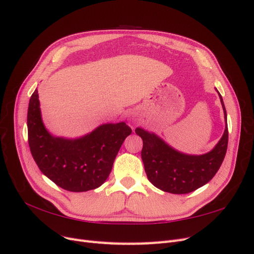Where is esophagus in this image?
I'll return each mask as SVG.
<instances>
[{"label":"esophagus","mask_w":254,"mask_h":254,"mask_svg":"<svg viewBox=\"0 0 254 254\" xmlns=\"http://www.w3.org/2000/svg\"><path fill=\"white\" fill-rule=\"evenodd\" d=\"M129 123L131 124L132 126H134L136 123H137V119L134 117V115H130L129 117Z\"/></svg>","instance_id":"34e87169"}]
</instances>
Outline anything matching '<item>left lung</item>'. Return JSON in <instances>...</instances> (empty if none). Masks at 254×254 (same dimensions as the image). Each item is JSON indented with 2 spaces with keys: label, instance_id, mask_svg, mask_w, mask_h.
Masks as SVG:
<instances>
[{
  "label": "left lung",
  "instance_id": "1",
  "mask_svg": "<svg viewBox=\"0 0 254 254\" xmlns=\"http://www.w3.org/2000/svg\"><path fill=\"white\" fill-rule=\"evenodd\" d=\"M217 93L225 114V131L215 147L203 155L181 152L156 133L135 128V133L143 140L141 156L146 175L159 190L172 194H188L203 187L219 170L228 147V124L224 101L218 91Z\"/></svg>",
  "mask_w": 254,
  "mask_h": 254
}]
</instances>
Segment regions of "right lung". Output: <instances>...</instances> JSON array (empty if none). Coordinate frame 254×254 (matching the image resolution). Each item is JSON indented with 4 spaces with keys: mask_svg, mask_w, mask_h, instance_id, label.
Returning <instances> with one entry per match:
<instances>
[{
    "mask_svg": "<svg viewBox=\"0 0 254 254\" xmlns=\"http://www.w3.org/2000/svg\"><path fill=\"white\" fill-rule=\"evenodd\" d=\"M125 122L103 124L76 139L53 135L41 117L38 90L30 96L27 111L28 144L43 175L61 189L87 191L108 178L123 142L131 133Z\"/></svg>",
    "mask_w": 254,
    "mask_h": 254,
    "instance_id": "obj_1",
    "label": "right lung"
}]
</instances>
